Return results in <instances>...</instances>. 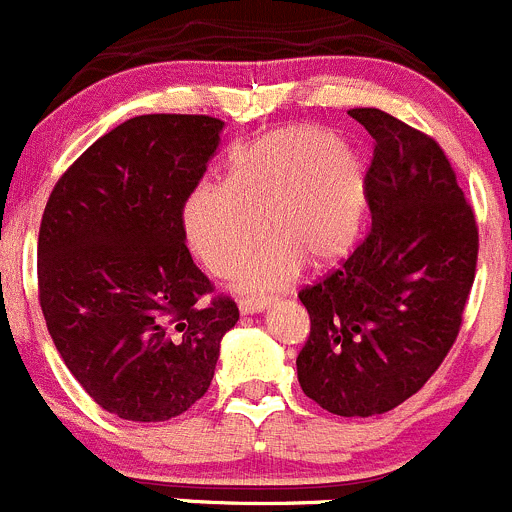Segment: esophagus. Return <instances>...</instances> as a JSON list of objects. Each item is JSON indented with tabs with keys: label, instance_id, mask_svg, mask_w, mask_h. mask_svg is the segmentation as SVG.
<instances>
[{
	"label": "esophagus",
	"instance_id": "34e87169",
	"mask_svg": "<svg viewBox=\"0 0 512 512\" xmlns=\"http://www.w3.org/2000/svg\"><path fill=\"white\" fill-rule=\"evenodd\" d=\"M267 300H250V298H242L240 300V313L242 315H255V313H262V310L267 308Z\"/></svg>",
	"mask_w": 512,
	"mask_h": 512
}]
</instances>
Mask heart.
<instances>
[{
  "label": "heart",
  "mask_w": 512,
  "mask_h": 512,
  "mask_svg": "<svg viewBox=\"0 0 512 512\" xmlns=\"http://www.w3.org/2000/svg\"><path fill=\"white\" fill-rule=\"evenodd\" d=\"M369 207L364 159L321 126L270 131L232 156L227 179L199 186L184 207L191 250L214 275L237 272V288L267 293L300 262L326 270L356 247Z\"/></svg>",
  "instance_id": "obj_1"
}]
</instances>
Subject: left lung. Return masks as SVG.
<instances>
[{"mask_svg": "<svg viewBox=\"0 0 512 512\" xmlns=\"http://www.w3.org/2000/svg\"><path fill=\"white\" fill-rule=\"evenodd\" d=\"M374 138L371 229L328 278L300 290L310 336L305 396L371 417L417 394L450 353L475 283L477 224L439 143L379 108H353Z\"/></svg>", "mask_w": 512, "mask_h": 512, "instance_id": "8db88e82", "label": "left lung"}]
</instances>
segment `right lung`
I'll use <instances>...</instances> for the list:
<instances>
[{
    "label": "right lung",
    "mask_w": 512,
    "mask_h": 512,
    "mask_svg": "<svg viewBox=\"0 0 512 512\" xmlns=\"http://www.w3.org/2000/svg\"><path fill=\"white\" fill-rule=\"evenodd\" d=\"M224 123L151 113L100 136L52 189L37 240L40 305L78 384L128 422H166L207 394L240 321L186 247L184 204Z\"/></svg>",
    "instance_id": "add662e5"
}]
</instances>
